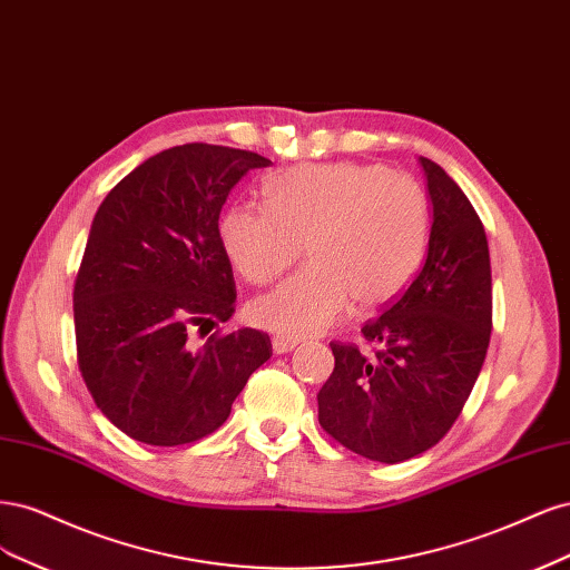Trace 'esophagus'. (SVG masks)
<instances>
[{
  "label": "esophagus",
  "mask_w": 570,
  "mask_h": 570,
  "mask_svg": "<svg viewBox=\"0 0 570 570\" xmlns=\"http://www.w3.org/2000/svg\"><path fill=\"white\" fill-rule=\"evenodd\" d=\"M296 345H298L296 338H286V336H274L272 338V347H274V353H277V355L291 353Z\"/></svg>",
  "instance_id": "1"
}]
</instances>
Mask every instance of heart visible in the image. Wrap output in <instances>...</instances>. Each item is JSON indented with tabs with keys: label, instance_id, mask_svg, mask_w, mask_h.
I'll list each match as a JSON object with an SVG mask.
<instances>
[{
	"label": "heart",
	"instance_id": "obj_1",
	"mask_svg": "<svg viewBox=\"0 0 570 570\" xmlns=\"http://www.w3.org/2000/svg\"><path fill=\"white\" fill-rule=\"evenodd\" d=\"M267 205L229 206L219 238L236 272L258 286L282 277L305 246L309 265L250 303V320L286 338L324 332L351 301L357 309L391 303L426 253L424 189L379 165H298L272 181Z\"/></svg>",
	"mask_w": 570,
	"mask_h": 570
}]
</instances>
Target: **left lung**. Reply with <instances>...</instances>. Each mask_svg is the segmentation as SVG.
<instances>
[{
    "label": "left lung",
    "mask_w": 570,
    "mask_h": 570,
    "mask_svg": "<svg viewBox=\"0 0 570 570\" xmlns=\"http://www.w3.org/2000/svg\"><path fill=\"white\" fill-rule=\"evenodd\" d=\"M433 206L426 258L412 284L362 326L372 353L332 343L334 372L317 393L320 424L372 462L433 448L462 414L492 332L490 250L479 213L429 158Z\"/></svg>",
    "instance_id": "8db88e82"
}]
</instances>
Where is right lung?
I'll use <instances>...</instances> for the list:
<instances>
[{
	"label": "right lung",
	"mask_w": 570,
	"mask_h": 570,
	"mask_svg": "<svg viewBox=\"0 0 570 570\" xmlns=\"http://www.w3.org/2000/svg\"><path fill=\"white\" fill-rule=\"evenodd\" d=\"M269 163L229 146H173L122 177L95 215L72 288L78 366L104 416L139 443L210 435L272 355L258 328L189 341L194 326L234 315L219 210Z\"/></svg>",
	"instance_id": "right-lung-1"
}]
</instances>
